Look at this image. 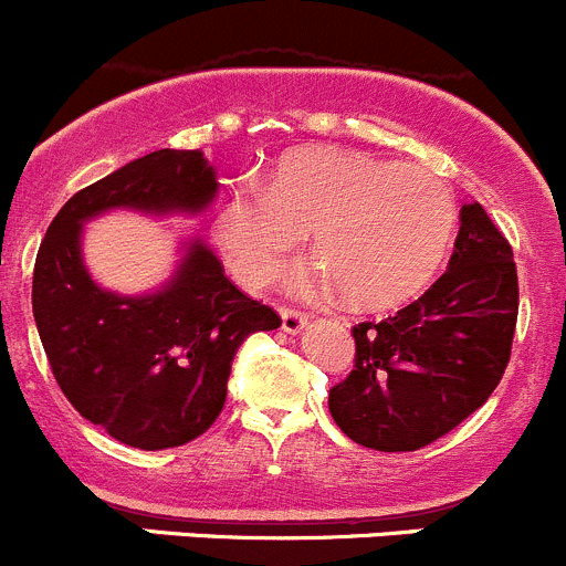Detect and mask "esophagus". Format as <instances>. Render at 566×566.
<instances>
[{"mask_svg":"<svg viewBox=\"0 0 566 566\" xmlns=\"http://www.w3.org/2000/svg\"><path fill=\"white\" fill-rule=\"evenodd\" d=\"M281 318H283V333L296 335L307 327V316L305 313L294 311V307H281Z\"/></svg>","mask_w":566,"mask_h":566,"instance_id":"1","label":"esophagus"}]
</instances>
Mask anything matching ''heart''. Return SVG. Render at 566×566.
Here are the masks:
<instances>
[{"label": "heart", "instance_id": "obj_1", "mask_svg": "<svg viewBox=\"0 0 566 566\" xmlns=\"http://www.w3.org/2000/svg\"><path fill=\"white\" fill-rule=\"evenodd\" d=\"M457 228V200L429 167L346 148H300L270 187L239 184L214 217V239L248 289L272 283L313 237L318 264L294 272L302 296L344 291L360 307H390L438 275Z\"/></svg>", "mask_w": 566, "mask_h": 566}]
</instances>
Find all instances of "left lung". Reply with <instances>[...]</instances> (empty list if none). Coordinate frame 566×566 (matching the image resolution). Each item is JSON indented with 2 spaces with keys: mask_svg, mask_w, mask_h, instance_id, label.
<instances>
[{
  "mask_svg": "<svg viewBox=\"0 0 566 566\" xmlns=\"http://www.w3.org/2000/svg\"><path fill=\"white\" fill-rule=\"evenodd\" d=\"M517 266L481 203L460 211L449 270L416 302L363 322L355 368L329 390L340 432L374 451H418L479 410L506 371Z\"/></svg>",
  "mask_w": 566,
  "mask_h": 566,
  "instance_id": "obj_1",
  "label": "left lung"
}]
</instances>
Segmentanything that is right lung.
Returning a JSON list of instances; mask_svg holds the SVG:
<instances>
[{
  "label": "right lung",
  "instance_id": "1",
  "mask_svg": "<svg viewBox=\"0 0 566 566\" xmlns=\"http://www.w3.org/2000/svg\"><path fill=\"white\" fill-rule=\"evenodd\" d=\"M214 195L217 172L200 150H154L76 192L38 250L32 313L54 379L82 418L132 449H172L203 434L226 405L237 349L281 327V316L228 281L198 237L181 244L159 289H101L82 231L115 209L195 217Z\"/></svg>",
  "mask_w": 566,
  "mask_h": 566
}]
</instances>
